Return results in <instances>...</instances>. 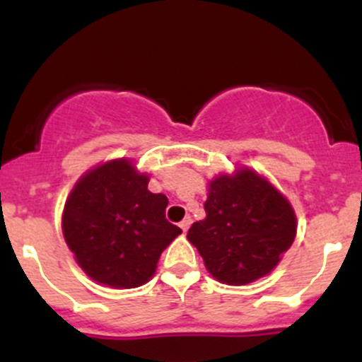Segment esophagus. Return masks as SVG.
<instances>
[{
    "label": "esophagus",
    "instance_id": "obj_1",
    "mask_svg": "<svg viewBox=\"0 0 362 362\" xmlns=\"http://www.w3.org/2000/svg\"><path fill=\"white\" fill-rule=\"evenodd\" d=\"M191 224H192L191 217H185V219L180 223V228H182V230H184V231H187L189 228H191Z\"/></svg>",
    "mask_w": 362,
    "mask_h": 362
}]
</instances>
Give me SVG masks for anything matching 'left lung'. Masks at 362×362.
I'll use <instances>...</instances> for the list:
<instances>
[{"label": "left lung", "instance_id": "1", "mask_svg": "<svg viewBox=\"0 0 362 362\" xmlns=\"http://www.w3.org/2000/svg\"><path fill=\"white\" fill-rule=\"evenodd\" d=\"M206 217L187 238L221 283L245 285L269 274L296 238V214L281 192L251 170L209 184Z\"/></svg>", "mask_w": 362, "mask_h": 362}]
</instances>
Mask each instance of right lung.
<instances>
[{"instance_id":"1","label":"right lung","mask_w":362,"mask_h":362,"mask_svg":"<svg viewBox=\"0 0 362 362\" xmlns=\"http://www.w3.org/2000/svg\"><path fill=\"white\" fill-rule=\"evenodd\" d=\"M168 198L148 191V177L129 160L84 175L63 210V237L92 279L115 288L148 281L159 256L182 230L166 219Z\"/></svg>"}]
</instances>
